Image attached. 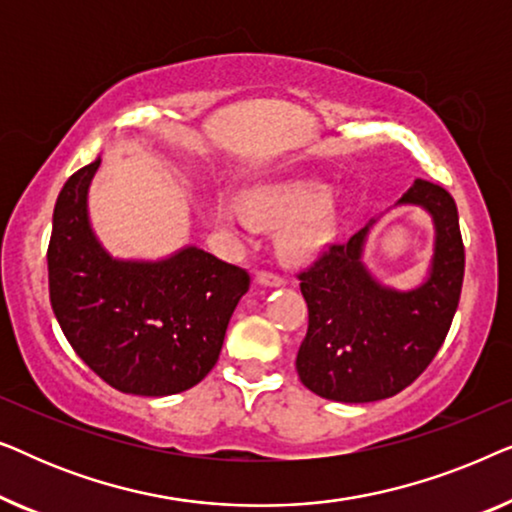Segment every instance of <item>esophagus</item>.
I'll list each match as a JSON object with an SVG mask.
<instances>
[{"mask_svg": "<svg viewBox=\"0 0 512 512\" xmlns=\"http://www.w3.org/2000/svg\"><path fill=\"white\" fill-rule=\"evenodd\" d=\"M256 282L263 284V286H282L284 284V277H279L277 272L261 270V272H256Z\"/></svg>", "mask_w": 512, "mask_h": 512, "instance_id": "1", "label": "esophagus"}]
</instances>
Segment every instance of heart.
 <instances>
[{
	"mask_svg": "<svg viewBox=\"0 0 512 512\" xmlns=\"http://www.w3.org/2000/svg\"><path fill=\"white\" fill-rule=\"evenodd\" d=\"M328 191L319 184H289L254 195V212L270 221H289L282 244L293 256H312L333 235V216L326 207ZM221 216L228 226L249 230L254 216L240 202L226 200Z\"/></svg>",
	"mask_w": 512,
	"mask_h": 512,
	"instance_id": "b5f03b06",
	"label": "heart"
}]
</instances>
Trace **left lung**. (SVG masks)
Masks as SVG:
<instances>
[{"mask_svg": "<svg viewBox=\"0 0 512 512\" xmlns=\"http://www.w3.org/2000/svg\"><path fill=\"white\" fill-rule=\"evenodd\" d=\"M398 205L424 207L436 226L429 277L417 289H389L366 270L361 254L375 219L298 272L310 319L296 370L307 389L328 401L396 396L429 368L452 326L464 282L454 198L443 186L415 179Z\"/></svg>", "mask_w": 512, "mask_h": 512, "instance_id": "1", "label": "left lung"}]
</instances>
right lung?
I'll return each instance as SVG.
<instances>
[{"label": "right lung", "instance_id": "obj_1", "mask_svg": "<svg viewBox=\"0 0 512 512\" xmlns=\"http://www.w3.org/2000/svg\"><path fill=\"white\" fill-rule=\"evenodd\" d=\"M100 158L65 181L48 242L55 319L109 387L170 396L205 380L228 321L249 291V272L198 247L165 261L111 258L90 228L86 195Z\"/></svg>", "mask_w": 512, "mask_h": 512}]
</instances>
